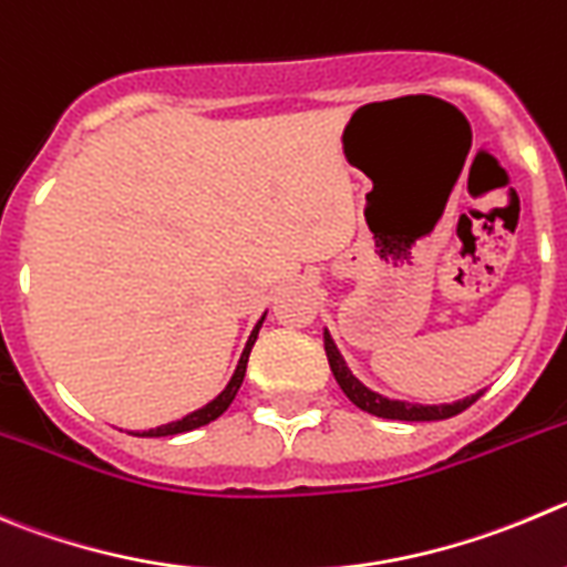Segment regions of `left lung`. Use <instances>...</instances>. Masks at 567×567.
Masks as SVG:
<instances>
[{
	"label": "left lung",
	"mask_w": 567,
	"mask_h": 567,
	"mask_svg": "<svg viewBox=\"0 0 567 567\" xmlns=\"http://www.w3.org/2000/svg\"><path fill=\"white\" fill-rule=\"evenodd\" d=\"M324 352L327 361H330L332 374H336L338 385L343 389V394L352 400L361 411L372 416H383V420H403V422H436V420H451V416L462 414L470 405L478 400L484 391H475V394L456 400V403H442V405H422V403H405V400H389V396L378 394V391L367 389L355 374L349 372L347 361L338 352L336 341H332L330 332L324 330Z\"/></svg>",
	"instance_id": "1"
}]
</instances>
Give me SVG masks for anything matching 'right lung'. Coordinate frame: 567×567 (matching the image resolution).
<instances>
[{"instance_id":"obj_1","label":"right lung","mask_w":567,"mask_h":567,"mask_svg":"<svg viewBox=\"0 0 567 567\" xmlns=\"http://www.w3.org/2000/svg\"><path fill=\"white\" fill-rule=\"evenodd\" d=\"M262 321H266V313H262V319H259L257 324H254L251 336H248V341H246V349H243L240 361H237L235 374H231V380H229V383H226V389L220 391V394L215 396V400H209V403H206L204 409L193 411V414L182 416V420L167 422V425L151 427V431L136 433V436H176V433L195 431V427H204V425H209V422L218 420V416L224 414L226 409H229L231 400H235V394H237V389H240V385H243V378H246V363H248V355H251V347H254V341H257V332H259V327H262Z\"/></svg>"}]
</instances>
